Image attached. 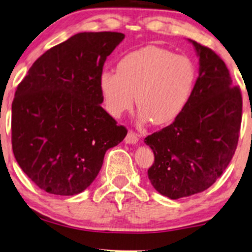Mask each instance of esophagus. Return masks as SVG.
<instances>
[{"label":"esophagus","mask_w":252,"mask_h":252,"mask_svg":"<svg viewBox=\"0 0 252 252\" xmlns=\"http://www.w3.org/2000/svg\"><path fill=\"white\" fill-rule=\"evenodd\" d=\"M125 142L128 144H136L139 142V135L136 133L132 132V130H129L125 137Z\"/></svg>","instance_id":"obj_1"}]
</instances>
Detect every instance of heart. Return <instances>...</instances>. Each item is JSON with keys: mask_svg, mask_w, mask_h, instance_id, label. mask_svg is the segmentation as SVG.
<instances>
[{"mask_svg": "<svg viewBox=\"0 0 252 252\" xmlns=\"http://www.w3.org/2000/svg\"><path fill=\"white\" fill-rule=\"evenodd\" d=\"M118 73L103 71L99 75L105 110L120 117L140 108L142 122L156 125L172 123L187 106L196 82V67L188 57L157 46L130 51L117 64Z\"/></svg>", "mask_w": 252, "mask_h": 252, "instance_id": "heart-1", "label": "heart"}]
</instances>
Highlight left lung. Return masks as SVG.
Instances as JSON below:
<instances>
[{"mask_svg": "<svg viewBox=\"0 0 252 252\" xmlns=\"http://www.w3.org/2000/svg\"><path fill=\"white\" fill-rule=\"evenodd\" d=\"M199 57L198 78L181 115L144 139L155 161L148 178L159 194L188 197L215 184L235 154L242 95L215 51L189 40Z\"/></svg>", "mask_w": 252, "mask_h": 252, "instance_id": "8db88e82", "label": "left lung"}]
</instances>
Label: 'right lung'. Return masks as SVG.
<instances>
[{"label":"right lung","mask_w":252,"mask_h":252,"mask_svg":"<svg viewBox=\"0 0 252 252\" xmlns=\"http://www.w3.org/2000/svg\"><path fill=\"white\" fill-rule=\"evenodd\" d=\"M123 33H78L34 62L12 102L17 163L42 190L72 196L89 187L106 150L127 135L102 108L99 75Z\"/></svg>","instance_id":"add662e5"}]
</instances>
